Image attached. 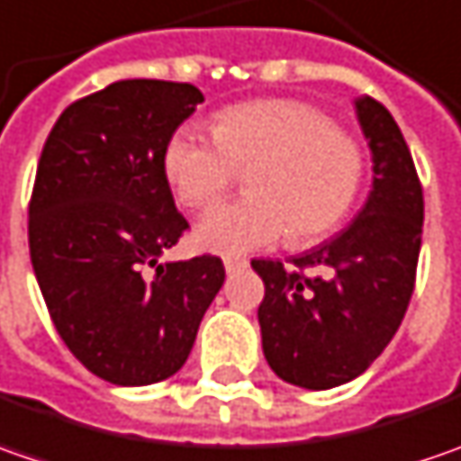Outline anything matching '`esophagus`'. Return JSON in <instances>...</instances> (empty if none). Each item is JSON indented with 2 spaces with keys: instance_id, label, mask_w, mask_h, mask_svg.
Returning <instances> with one entry per match:
<instances>
[{
  "instance_id": "obj_1",
  "label": "esophagus",
  "mask_w": 461,
  "mask_h": 461,
  "mask_svg": "<svg viewBox=\"0 0 461 461\" xmlns=\"http://www.w3.org/2000/svg\"><path fill=\"white\" fill-rule=\"evenodd\" d=\"M245 268H248V260H242V258H224V270L227 273H237V270Z\"/></svg>"
}]
</instances>
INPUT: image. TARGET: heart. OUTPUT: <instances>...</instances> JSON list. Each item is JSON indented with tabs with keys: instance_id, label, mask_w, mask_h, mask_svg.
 Wrapping results in <instances>:
<instances>
[{
	"instance_id": "1",
	"label": "heart",
	"mask_w": 461,
	"mask_h": 461,
	"mask_svg": "<svg viewBox=\"0 0 461 461\" xmlns=\"http://www.w3.org/2000/svg\"><path fill=\"white\" fill-rule=\"evenodd\" d=\"M248 198L209 211L195 245L216 255H245L289 234L304 248L330 234L353 206L366 157L358 139L330 115L299 100H252L221 111L213 133L180 126L165 144L162 170L175 198L206 209L248 170Z\"/></svg>"
}]
</instances>
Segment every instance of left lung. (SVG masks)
<instances>
[{
    "instance_id": "obj_1",
    "label": "left lung",
    "mask_w": 461,
    "mask_h": 461,
    "mask_svg": "<svg viewBox=\"0 0 461 461\" xmlns=\"http://www.w3.org/2000/svg\"><path fill=\"white\" fill-rule=\"evenodd\" d=\"M371 149V191L343 231L294 258L252 260L266 284L258 307L263 353L284 382L330 390L369 369L397 332L415 286L423 188L390 111L356 100ZM317 267V276H304Z\"/></svg>"
}]
</instances>
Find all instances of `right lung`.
<instances>
[{"label":"right lung","mask_w":461,"mask_h":461,"mask_svg":"<svg viewBox=\"0 0 461 461\" xmlns=\"http://www.w3.org/2000/svg\"><path fill=\"white\" fill-rule=\"evenodd\" d=\"M201 103L185 82H113L59 115L38 162L32 270L67 348L111 384L172 376L224 284L213 255L159 263L188 230L162 154Z\"/></svg>","instance_id":"obj_1"}]
</instances>
